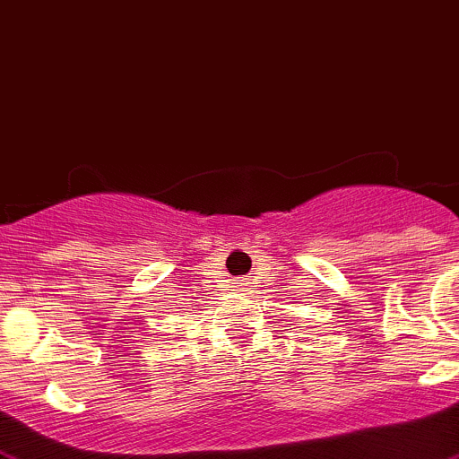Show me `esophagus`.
Listing matches in <instances>:
<instances>
[{
  "mask_svg": "<svg viewBox=\"0 0 459 459\" xmlns=\"http://www.w3.org/2000/svg\"><path fill=\"white\" fill-rule=\"evenodd\" d=\"M235 284H237V287H239V289H246V287H247V278H239V281H237Z\"/></svg>",
  "mask_w": 459,
  "mask_h": 459,
  "instance_id": "obj_1",
  "label": "esophagus"
}]
</instances>
